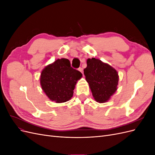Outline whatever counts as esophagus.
Returning a JSON list of instances; mask_svg holds the SVG:
<instances>
[{"mask_svg": "<svg viewBox=\"0 0 155 155\" xmlns=\"http://www.w3.org/2000/svg\"><path fill=\"white\" fill-rule=\"evenodd\" d=\"M78 70H79V71H80L82 74H83V68H81V67L79 68H78Z\"/></svg>", "mask_w": 155, "mask_h": 155, "instance_id": "esophagus-1", "label": "esophagus"}]
</instances>
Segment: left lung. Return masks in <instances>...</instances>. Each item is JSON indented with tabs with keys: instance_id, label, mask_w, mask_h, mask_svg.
Wrapping results in <instances>:
<instances>
[{
	"instance_id": "8db88e82",
	"label": "left lung",
	"mask_w": 155,
	"mask_h": 155,
	"mask_svg": "<svg viewBox=\"0 0 155 155\" xmlns=\"http://www.w3.org/2000/svg\"><path fill=\"white\" fill-rule=\"evenodd\" d=\"M87 64L84 74L94 98L99 103L107 101L117 90L118 72L110 65L97 59H88Z\"/></svg>"
}]
</instances>
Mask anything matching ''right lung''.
Wrapping results in <instances>:
<instances>
[{
  "mask_svg": "<svg viewBox=\"0 0 155 155\" xmlns=\"http://www.w3.org/2000/svg\"><path fill=\"white\" fill-rule=\"evenodd\" d=\"M82 74L73 68L67 59H58L46 67L41 72L42 89L50 100L66 102L73 96L75 85Z\"/></svg>",
  "mask_w": 155,
  "mask_h": 155,
  "instance_id": "1",
  "label": "right lung"
}]
</instances>
